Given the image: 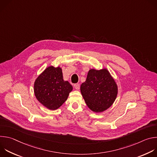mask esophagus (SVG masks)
<instances>
[{
	"label": "esophagus",
	"instance_id": "esophagus-1",
	"mask_svg": "<svg viewBox=\"0 0 157 157\" xmlns=\"http://www.w3.org/2000/svg\"><path fill=\"white\" fill-rule=\"evenodd\" d=\"M74 87H75V88L76 89H77V90H79V88H80V86H79V84H74Z\"/></svg>",
	"mask_w": 157,
	"mask_h": 157
}]
</instances>
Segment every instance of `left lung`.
Masks as SVG:
<instances>
[{
	"mask_svg": "<svg viewBox=\"0 0 157 157\" xmlns=\"http://www.w3.org/2000/svg\"><path fill=\"white\" fill-rule=\"evenodd\" d=\"M81 92L89 108L95 113H101L115 101L117 86L106 69H92L81 85Z\"/></svg>",
	"mask_w": 157,
	"mask_h": 157,
	"instance_id": "1",
	"label": "left lung"
}]
</instances>
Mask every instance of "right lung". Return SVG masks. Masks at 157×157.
Instances as JSON below:
<instances>
[{"instance_id":"1","label":"right lung","mask_w":157,"mask_h":157,"mask_svg":"<svg viewBox=\"0 0 157 157\" xmlns=\"http://www.w3.org/2000/svg\"><path fill=\"white\" fill-rule=\"evenodd\" d=\"M73 86L63 80L61 68L49 66L35 80L34 93L37 100L50 110L59 108L68 99Z\"/></svg>"}]
</instances>
